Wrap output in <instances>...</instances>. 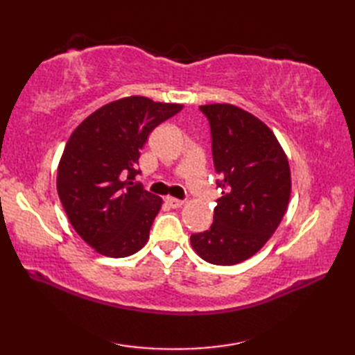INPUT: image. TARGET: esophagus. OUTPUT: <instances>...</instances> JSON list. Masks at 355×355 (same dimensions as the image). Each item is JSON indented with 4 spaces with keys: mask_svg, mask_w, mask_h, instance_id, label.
Segmentation results:
<instances>
[{
    "mask_svg": "<svg viewBox=\"0 0 355 355\" xmlns=\"http://www.w3.org/2000/svg\"><path fill=\"white\" fill-rule=\"evenodd\" d=\"M166 202H168V205H169L172 209H178V207H182V206L184 205V201H183V200L172 198V197H168V198H166Z\"/></svg>",
    "mask_w": 355,
    "mask_h": 355,
    "instance_id": "esophagus-1",
    "label": "esophagus"
}]
</instances>
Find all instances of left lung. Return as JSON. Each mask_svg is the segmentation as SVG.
Returning <instances> with one entry per match:
<instances>
[{
	"label": "left lung",
	"mask_w": 355,
	"mask_h": 355,
	"mask_svg": "<svg viewBox=\"0 0 355 355\" xmlns=\"http://www.w3.org/2000/svg\"><path fill=\"white\" fill-rule=\"evenodd\" d=\"M223 197L209 230L191 243L202 259L233 266L259 252L281 224L291 193L290 166L270 128L229 103L202 105Z\"/></svg>",
	"instance_id": "obj_1"
}]
</instances>
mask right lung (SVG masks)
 I'll return each mask as SVG.
<instances>
[{"label": "right lung", "mask_w": 355, "mask_h": 355, "mask_svg": "<svg viewBox=\"0 0 355 355\" xmlns=\"http://www.w3.org/2000/svg\"><path fill=\"white\" fill-rule=\"evenodd\" d=\"M182 110L125 97L94 111L70 135L58 168V193L74 230L96 252L125 258L146 244L163 201L134 182L140 149L155 126Z\"/></svg>", "instance_id": "right-lung-1"}]
</instances>
